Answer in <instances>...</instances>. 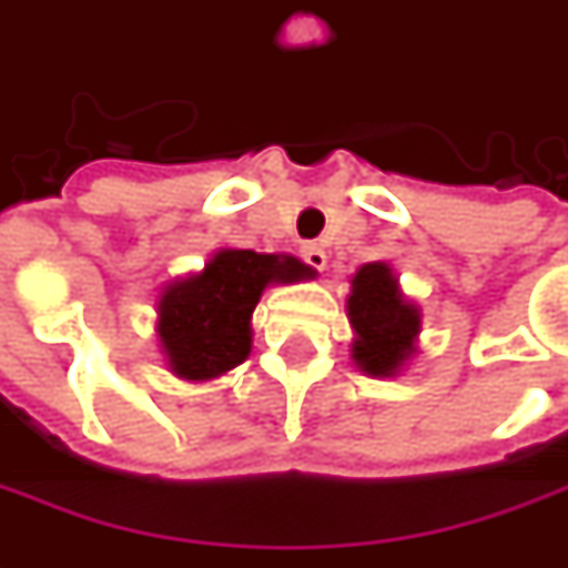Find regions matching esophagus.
Masks as SVG:
<instances>
[{"instance_id": "esophagus-1", "label": "esophagus", "mask_w": 568, "mask_h": 568, "mask_svg": "<svg viewBox=\"0 0 568 568\" xmlns=\"http://www.w3.org/2000/svg\"><path fill=\"white\" fill-rule=\"evenodd\" d=\"M300 255H303V262H306L310 268H316V272H325V265H328V255H325V250L316 246V243H306V246L300 250Z\"/></svg>"}]
</instances>
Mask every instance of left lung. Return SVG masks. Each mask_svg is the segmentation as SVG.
I'll return each mask as SVG.
<instances>
[{"label": "left lung", "instance_id": "left-lung-1", "mask_svg": "<svg viewBox=\"0 0 568 568\" xmlns=\"http://www.w3.org/2000/svg\"><path fill=\"white\" fill-rule=\"evenodd\" d=\"M347 322L354 328L351 361L373 379L402 376L420 351V310L402 294L388 262H366L351 277Z\"/></svg>", "mask_w": 568, "mask_h": 568}]
</instances>
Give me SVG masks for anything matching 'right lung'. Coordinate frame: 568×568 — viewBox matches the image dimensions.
<instances>
[{"label": "right lung", "mask_w": 568, "mask_h": 568, "mask_svg": "<svg viewBox=\"0 0 568 568\" xmlns=\"http://www.w3.org/2000/svg\"><path fill=\"white\" fill-rule=\"evenodd\" d=\"M294 255L221 246L202 272L170 281L158 296V341L166 369L186 382H211L250 357L252 313L272 284L310 281Z\"/></svg>", "instance_id": "add662e5"}]
</instances>
